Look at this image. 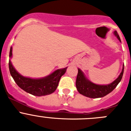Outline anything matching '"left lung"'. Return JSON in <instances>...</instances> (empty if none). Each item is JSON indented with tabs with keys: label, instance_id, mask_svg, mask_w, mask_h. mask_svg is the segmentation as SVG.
Returning <instances> with one entry per match:
<instances>
[{
	"label": "left lung",
	"instance_id": "left-lung-1",
	"mask_svg": "<svg viewBox=\"0 0 131 131\" xmlns=\"http://www.w3.org/2000/svg\"><path fill=\"white\" fill-rule=\"evenodd\" d=\"M114 35L119 40V41H121L119 36L116 31H114ZM123 71H124V64L123 66L122 71L119 77L114 81L109 84L100 85L90 81L84 76L83 71L80 69H78V73L76 79V87L78 92L83 96L91 98H102L110 93L117 86V84L122 79Z\"/></svg>",
	"mask_w": 131,
	"mask_h": 131
}]
</instances>
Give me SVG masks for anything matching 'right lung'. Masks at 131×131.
<instances>
[{
  "mask_svg": "<svg viewBox=\"0 0 131 131\" xmlns=\"http://www.w3.org/2000/svg\"><path fill=\"white\" fill-rule=\"evenodd\" d=\"M12 56V48H10L9 57ZM9 69L12 77L18 86L24 91L37 96L50 94L56 90L60 78L66 71L67 68L59 69L47 77L32 79L24 77L16 71L9 60Z\"/></svg>",
  "mask_w": 131,
  "mask_h": 131,
  "instance_id": "right-lung-1",
  "label": "right lung"
}]
</instances>
